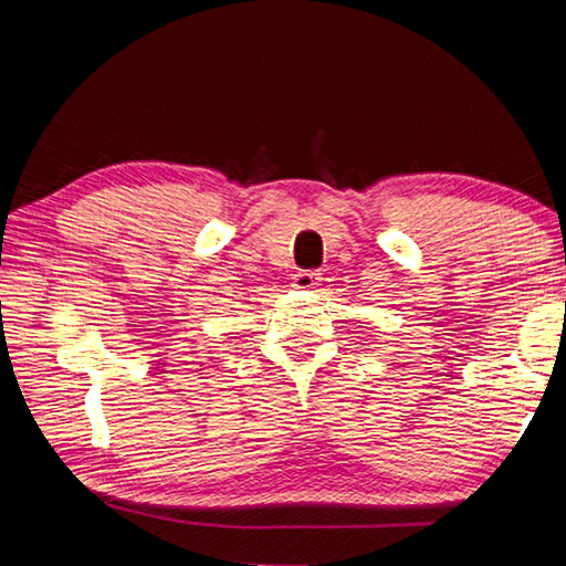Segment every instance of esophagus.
<instances>
[{"mask_svg":"<svg viewBox=\"0 0 566 566\" xmlns=\"http://www.w3.org/2000/svg\"><path fill=\"white\" fill-rule=\"evenodd\" d=\"M319 280H322L319 272H314V270H300V272L292 276V282H294L296 290H312V286L317 284Z\"/></svg>","mask_w":566,"mask_h":566,"instance_id":"esophagus-1","label":"esophagus"}]
</instances>
